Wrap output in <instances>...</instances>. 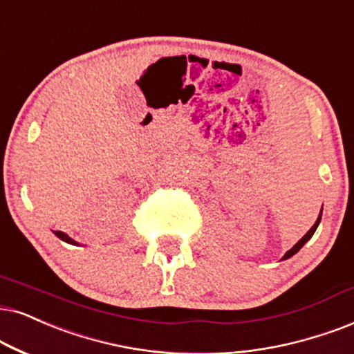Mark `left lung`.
<instances>
[{
    "label": "left lung",
    "instance_id": "obj_1",
    "mask_svg": "<svg viewBox=\"0 0 354 354\" xmlns=\"http://www.w3.org/2000/svg\"><path fill=\"white\" fill-rule=\"evenodd\" d=\"M320 218H322V212L319 214V218H317V222L314 223V225H312V229H310V230H308V232H307V234H306V235H304V236H302V239H301V240H299V241H297V243H296V245H294V247H292V248H290L288 253H286V254H284V257H283V259H288V258H290V257H292V254H296V253L299 252V250H301V248L304 247V243H306V241H307V240H310V236H312V235H314V232L317 230V227H319V223H320Z\"/></svg>",
    "mask_w": 354,
    "mask_h": 354
}]
</instances>
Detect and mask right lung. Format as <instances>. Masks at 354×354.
<instances>
[{
    "label": "right lung",
    "instance_id": "add662e5",
    "mask_svg": "<svg viewBox=\"0 0 354 354\" xmlns=\"http://www.w3.org/2000/svg\"><path fill=\"white\" fill-rule=\"evenodd\" d=\"M53 234H55V235H57V236H58V239H60V240H64V241H66V243H71V245H77V241H75V240H71L68 235H66V234H64V232H53Z\"/></svg>",
    "mask_w": 354,
    "mask_h": 354
}]
</instances>
